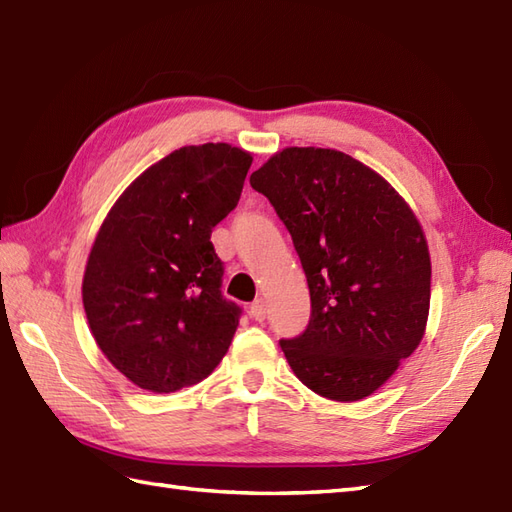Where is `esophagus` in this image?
<instances>
[{"label":"esophagus","instance_id":"obj_1","mask_svg":"<svg viewBox=\"0 0 512 512\" xmlns=\"http://www.w3.org/2000/svg\"><path fill=\"white\" fill-rule=\"evenodd\" d=\"M251 316L255 318V320H266V301L264 299H257L253 305H251Z\"/></svg>","mask_w":512,"mask_h":512}]
</instances>
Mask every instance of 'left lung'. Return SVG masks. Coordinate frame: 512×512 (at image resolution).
<instances>
[{
	"label": "left lung",
	"mask_w": 512,
	"mask_h": 512,
	"mask_svg": "<svg viewBox=\"0 0 512 512\" xmlns=\"http://www.w3.org/2000/svg\"><path fill=\"white\" fill-rule=\"evenodd\" d=\"M251 185L288 227L310 288V325L281 340L285 360L320 397L366 399L425 336L432 261L419 218L382 174L334 148H283Z\"/></svg>",
	"instance_id": "8db88e82"
}]
</instances>
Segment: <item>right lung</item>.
I'll list each match as a JSON object with an SVG mask.
<instances>
[{"mask_svg":"<svg viewBox=\"0 0 512 512\" xmlns=\"http://www.w3.org/2000/svg\"><path fill=\"white\" fill-rule=\"evenodd\" d=\"M253 154L183 146L130 183L106 213L82 277L87 323L117 371L168 395L209 377L240 307L220 294L211 229L240 200Z\"/></svg>","mask_w":512,"mask_h":512,"instance_id":"1","label":"right lung"}]
</instances>
